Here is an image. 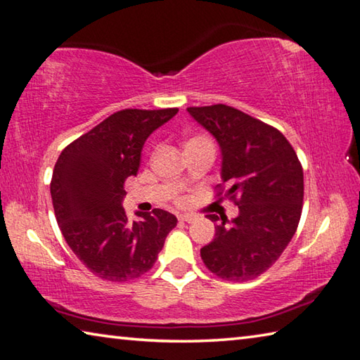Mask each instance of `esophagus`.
Masks as SVG:
<instances>
[{"mask_svg":"<svg viewBox=\"0 0 360 360\" xmlns=\"http://www.w3.org/2000/svg\"><path fill=\"white\" fill-rule=\"evenodd\" d=\"M178 219H179V221H182V222H192V221L195 219V218H193L192 214H179V216H178Z\"/></svg>","mask_w":360,"mask_h":360,"instance_id":"1","label":"esophagus"}]
</instances>
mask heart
Returning a JSON list of instances; mask_svg holds the SVG:
<instances>
[{
  "instance_id": "1",
  "label": "heart",
  "mask_w": 360,
  "mask_h": 360,
  "mask_svg": "<svg viewBox=\"0 0 360 360\" xmlns=\"http://www.w3.org/2000/svg\"><path fill=\"white\" fill-rule=\"evenodd\" d=\"M200 144H211V141L207 138V136H202V134H197V136H192L186 141V149L187 147H192V146H200Z\"/></svg>"
}]
</instances>
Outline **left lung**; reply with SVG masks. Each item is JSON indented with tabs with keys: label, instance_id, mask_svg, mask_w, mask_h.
Wrapping results in <instances>:
<instances>
[{
	"label": "left lung",
	"instance_id": "1",
	"mask_svg": "<svg viewBox=\"0 0 360 360\" xmlns=\"http://www.w3.org/2000/svg\"><path fill=\"white\" fill-rule=\"evenodd\" d=\"M187 112L214 136L222 153V184L216 197L229 198L238 216L208 214L216 237L205 245V266L219 278L252 281L276 262L295 236L303 211V167L277 128L238 108L216 104Z\"/></svg>",
	"mask_w": 360,
	"mask_h": 360
}]
</instances>
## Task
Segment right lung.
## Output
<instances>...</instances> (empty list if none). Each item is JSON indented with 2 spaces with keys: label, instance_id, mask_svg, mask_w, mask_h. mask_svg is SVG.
Returning <instances> with one entry per match:
<instances>
[{
  "label": "right lung",
  "instance_id": "1",
  "mask_svg": "<svg viewBox=\"0 0 360 360\" xmlns=\"http://www.w3.org/2000/svg\"><path fill=\"white\" fill-rule=\"evenodd\" d=\"M178 108H124L70 142L51 179L54 214L68 247L104 281L128 282L152 269L174 214L155 208L128 221L124 181L138 174L146 139Z\"/></svg>",
  "mask_w": 360,
  "mask_h": 360
}]
</instances>
